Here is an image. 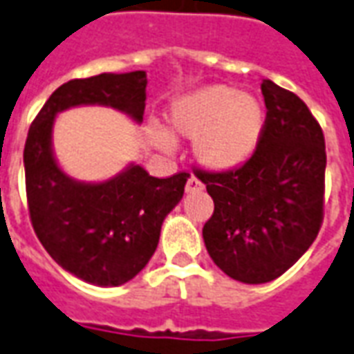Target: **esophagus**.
I'll return each instance as SVG.
<instances>
[{"mask_svg":"<svg viewBox=\"0 0 354 354\" xmlns=\"http://www.w3.org/2000/svg\"><path fill=\"white\" fill-rule=\"evenodd\" d=\"M203 189V182H201L197 176H189L187 178V184H185V192L193 193V192H201Z\"/></svg>","mask_w":354,"mask_h":354,"instance_id":"esophagus-1","label":"esophagus"}]
</instances>
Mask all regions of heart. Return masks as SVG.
<instances>
[{"label":"heart","mask_w":354,"mask_h":354,"mask_svg":"<svg viewBox=\"0 0 354 354\" xmlns=\"http://www.w3.org/2000/svg\"><path fill=\"white\" fill-rule=\"evenodd\" d=\"M169 124L172 134L195 138L201 165L230 170L243 165L258 147L266 109L252 94L230 85H208L180 98L170 109Z\"/></svg>","instance_id":"b5f03b06"}]
</instances>
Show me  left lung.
Instances as JSON below:
<instances>
[{
  "label": "left lung",
  "instance_id": "obj_1",
  "mask_svg": "<svg viewBox=\"0 0 354 354\" xmlns=\"http://www.w3.org/2000/svg\"><path fill=\"white\" fill-rule=\"evenodd\" d=\"M266 127L250 159L230 170L193 169L214 201L203 227L210 258L246 284L274 281L317 239L324 218L326 146L297 94L263 80Z\"/></svg>",
  "mask_w": 354,
  "mask_h": 354
}]
</instances>
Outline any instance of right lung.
<instances>
[{
	"label": "right lung",
	"instance_id": "right-lung-1",
	"mask_svg": "<svg viewBox=\"0 0 354 354\" xmlns=\"http://www.w3.org/2000/svg\"><path fill=\"white\" fill-rule=\"evenodd\" d=\"M146 85V72L68 81L50 94L28 131L24 172L35 235L58 266L96 286L124 284L146 267L189 172L155 178L134 165L104 184H81L66 176L53 157V121L72 106L104 104L140 123Z\"/></svg>",
	"mask_w": 354,
	"mask_h": 354
}]
</instances>
